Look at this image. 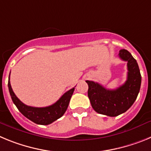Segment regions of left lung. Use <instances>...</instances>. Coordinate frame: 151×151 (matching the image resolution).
Here are the masks:
<instances>
[{
  "mask_svg": "<svg viewBox=\"0 0 151 151\" xmlns=\"http://www.w3.org/2000/svg\"><path fill=\"white\" fill-rule=\"evenodd\" d=\"M119 57L127 62V80L123 85L110 90L97 82L86 81L88 96L93 109L108 116H116L127 111L135 101L141 88V76L136 60L125 49L119 50Z\"/></svg>",
  "mask_w": 151,
  "mask_h": 151,
  "instance_id": "1",
  "label": "left lung"
}]
</instances>
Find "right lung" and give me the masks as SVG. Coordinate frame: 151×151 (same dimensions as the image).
I'll list each match as a JSON object with an SVG mask.
<instances>
[{
  "mask_svg": "<svg viewBox=\"0 0 151 151\" xmlns=\"http://www.w3.org/2000/svg\"><path fill=\"white\" fill-rule=\"evenodd\" d=\"M8 88L12 101L19 112L29 120L38 125H49L60 118L63 115L69 106V101L73 94L75 88L66 91L54 104L46 107H34L24 104L14 94L10 82V76L8 81Z\"/></svg>",
  "mask_w": 151,
  "mask_h": 151,
  "instance_id": "add662e5",
  "label": "right lung"
}]
</instances>
